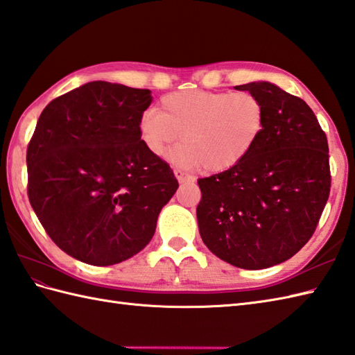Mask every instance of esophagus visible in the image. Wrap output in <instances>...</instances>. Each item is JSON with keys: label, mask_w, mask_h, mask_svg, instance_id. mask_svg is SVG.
Here are the masks:
<instances>
[{"label": "esophagus", "mask_w": 355, "mask_h": 355, "mask_svg": "<svg viewBox=\"0 0 355 355\" xmlns=\"http://www.w3.org/2000/svg\"><path fill=\"white\" fill-rule=\"evenodd\" d=\"M174 174H175L177 180H178V183H189V181H193L192 175H189V174H186V172L180 171V169H175Z\"/></svg>", "instance_id": "34e87169"}]
</instances>
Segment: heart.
I'll return each instance as SVG.
<instances>
[{"label":"heart","mask_w":355,"mask_h":355,"mask_svg":"<svg viewBox=\"0 0 355 355\" xmlns=\"http://www.w3.org/2000/svg\"><path fill=\"white\" fill-rule=\"evenodd\" d=\"M266 122L265 105L251 92L183 90L162 98L160 112L148 110L139 119V136L153 155L171 154L180 166L224 172L251 153Z\"/></svg>","instance_id":"heart-1"}]
</instances>
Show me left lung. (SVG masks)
Masks as SVG:
<instances>
[{"instance_id":"obj_1","label":"left lung","mask_w":355,"mask_h":355,"mask_svg":"<svg viewBox=\"0 0 355 355\" xmlns=\"http://www.w3.org/2000/svg\"><path fill=\"white\" fill-rule=\"evenodd\" d=\"M265 105L259 142L232 169L198 180L205 246L242 269L289 260L315 233L331 187L328 142L301 98L268 81L236 86Z\"/></svg>"}]
</instances>
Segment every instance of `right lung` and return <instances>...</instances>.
Listing matches in <instances>:
<instances>
[{
  "label": "right lung",
  "instance_id": "1",
  "mask_svg": "<svg viewBox=\"0 0 355 355\" xmlns=\"http://www.w3.org/2000/svg\"><path fill=\"white\" fill-rule=\"evenodd\" d=\"M151 90L90 81L49 103L27 148L28 200L51 241L109 266L150 243L178 189L169 164L139 136Z\"/></svg>",
  "mask_w": 355,
  "mask_h": 355
}]
</instances>
